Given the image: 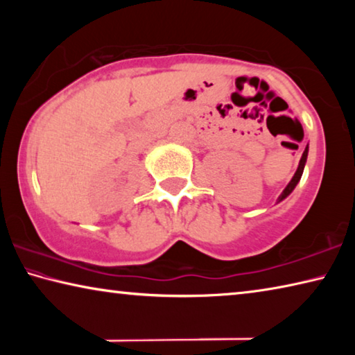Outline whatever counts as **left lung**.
Returning a JSON list of instances; mask_svg holds the SVG:
<instances>
[{
    "instance_id": "1",
    "label": "left lung",
    "mask_w": 355,
    "mask_h": 355,
    "mask_svg": "<svg viewBox=\"0 0 355 355\" xmlns=\"http://www.w3.org/2000/svg\"><path fill=\"white\" fill-rule=\"evenodd\" d=\"M307 156H309V144H307V147H305V150H304V153H302V158H300V161H299V166H297V169H296V172H294V175H293V178L290 180V183L286 184V188H285L284 191H282V194L279 196L277 203H279V202H282V200H285L286 197L290 196L291 192L294 191V188H296V186H297V183H299L300 177H302V172H304L305 163H307Z\"/></svg>"
}]
</instances>
